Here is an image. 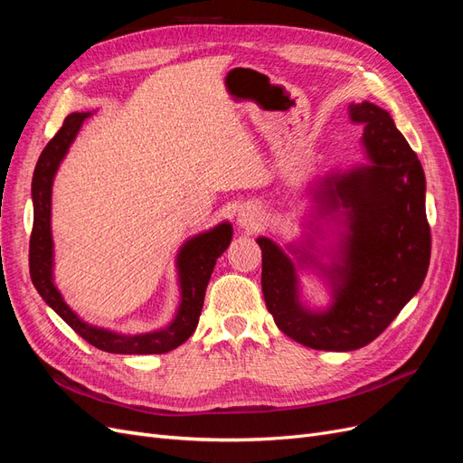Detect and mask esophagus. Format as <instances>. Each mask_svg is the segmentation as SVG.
<instances>
[{"label": "esophagus", "instance_id": "34e87169", "mask_svg": "<svg viewBox=\"0 0 463 463\" xmlns=\"http://www.w3.org/2000/svg\"><path fill=\"white\" fill-rule=\"evenodd\" d=\"M259 213L253 206H241L240 213H237V223H240L241 228L245 230H253L259 226Z\"/></svg>", "mask_w": 463, "mask_h": 463}]
</instances>
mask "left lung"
<instances>
[{
    "mask_svg": "<svg viewBox=\"0 0 463 463\" xmlns=\"http://www.w3.org/2000/svg\"><path fill=\"white\" fill-rule=\"evenodd\" d=\"M349 118L365 125L369 164L328 175L317 191L322 210L342 216L338 262L320 266L305 249L289 247L299 264H317L328 278V309L303 307L296 262L269 237L257 240L262 296L276 326L325 352H352L378 338L423 286L430 260L425 174L417 154L386 109L349 104Z\"/></svg>",
    "mask_w": 463,
    "mask_h": 463,
    "instance_id": "left-lung-1",
    "label": "left lung"
}]
</instances>
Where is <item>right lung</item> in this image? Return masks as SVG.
Listing matches in <instances>:
<instances>
[{
	"label": "right lung",
	"mask_w": 463,
	"mask_h": 463,
	"mask_svg": "<svg viewBox=\"0 0 463 463\" xmlns=\"http://www.w3.org/2000/svg\"><path fill=\"white\" fill-rule=\"evenodd\" d=\"M90 114L67 116L61 129L53 135L52 141L42 150L33 175V206L34 222L31 233L29 266L31 278L36 291L52 309L58 313L80 338H85L94 347L108 354L125 355H150L167 354L177 345L189 340V335L199 325V317L204 303V291L213 274L216 259L228 249L232 241V223L223 222L216 228L191 237L177 255V274L181 288V301L175 318L165 328L146 334H118L106 328H98L80 320L69 305L63 301L61 293L53 284V241H52V185L53 175L58 172L61 160L75 141L82 121Z\"/></svg>",
	"instance_id": "obj_1"
}]
</instances>
